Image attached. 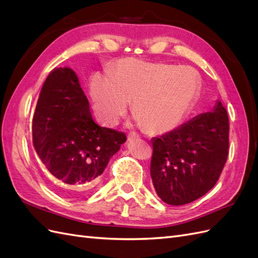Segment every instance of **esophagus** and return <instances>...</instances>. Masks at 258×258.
<instances>
[{
    "mask_svg": "<svg viewBox=\"0 0 258 258\" xmlns=\"http://www.w3.org/2000/svg\"><path fill=\"white\" fill-rule=\"evenodd\" d=\"M138 137H140V136L136 135V134H134V133H130V134H128V136H127L128 141H134V140H137Z\"/></svg>",
    "mask_w": 258,
    "mask_h": 258,
    "instance_id": "obj_1",
    "label": "esophagus"
}]
</instances>
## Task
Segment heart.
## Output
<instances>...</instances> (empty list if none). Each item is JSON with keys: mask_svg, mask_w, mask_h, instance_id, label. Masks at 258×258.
<instances>
[{"mask_svg": "<svg viewBox=\"0 0 258 258\" xmlns=\"http://www.w3.org/2000/svg\"><path fill=\"white\" fill-rule=\"evenodd\" d=\"M201 92V79L188 68L144 62L118 61L109 74H95L90 95L100 121L116 124L132 102V112L149 133H166L184 121Z\"/></svg>", "mask_w": 258, "mask_h": 258, "instance_id": "obj_1", "label": "heart"}]
</instances>
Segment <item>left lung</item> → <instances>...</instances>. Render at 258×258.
<instances>
[{"instance_id":"left-lung-1","label":"left lung","mask_w":258,"mask_h":258,"mask_svg":"<svg viewBox=\"0 0 258 258\" xmlns=\"http://www.w3.org/2000/svg\"><path fill=\"white\" fill-rule=\"evenodd\" d=\"M150 175L157 195L169 205L193 202L214 187L229 154V117L218 101L203 113L153 140Z\"/></svg>"}]
</instances>
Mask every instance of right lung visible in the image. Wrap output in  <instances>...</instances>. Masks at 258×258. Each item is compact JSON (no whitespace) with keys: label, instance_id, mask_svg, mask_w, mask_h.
Wrapping results in <instances>:
<instances>
[{"label":"right lung","instance_id":"obj_1","mask_svg":"<svg viewBox=\"0 0 258 258\" xmlns=\"http://www.w3.org/2000/svg\"><path fill=\"white\" fill-rule=\"evenodd\" d=\"M125 141L122 132L94 121L74 71L50 72L32 118V143L63 195H84Z\"/></svg>","mask_w":258,"mask_h":258}]
</instances>
